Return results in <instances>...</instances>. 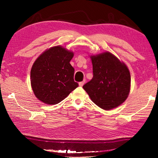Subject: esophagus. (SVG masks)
Returning a JSON list of instances; mask_svg holds the SVG:
<instances>
[{"mask_svg":"<svg viewBox=\"0 0 158 158\" xmlns=\"http://www.w3.org/2000/svg\"><path fill=\"white\" fill-rule=\"evenodd\" d=\"M85 80H83V81H81V82H79V86H81V87H82L83 85H84V83H85Z\"/></svg>","mask_w":158,"mask_h":158,"instance_id":"34e87169","label":"esophagus"}]
</instances>
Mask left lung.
<instances>
[{"mask_svg": "<svg viewBox=\"0 0 158 158\" xmlns=\"http://www.w3.org/2000/svg\"><path fill=\"white\" fill-rule=\"evenodd\" d=\"M93 78L83 86L97 106L110 110L122 104L130 89V74L124 63L109 52L90 57Z\"/></svg>", "mask_w": 158, "mask_h": 158, "instance_id": "obj_1", "label": "left lung"}]
</instances>
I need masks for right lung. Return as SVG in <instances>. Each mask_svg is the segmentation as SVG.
Instances as JSON below:
<instances>
[{"instance_id": "obj_1", "label": "right lung", "mask_w": 158, "mask_h": 158, "mask_svg": "<svg viewBox=\"0 0 158 158\" xmlns=\"http://www.w3.org/2000/svg\"><path fill=\"white\" fill-rule=\"evenodd\" d=\"M73 55L61 46H56L36 60L31 71V82L39 100L56 105L79 86L74 81L75 69L70 64Z\"/></svg>"}]
</instances>
